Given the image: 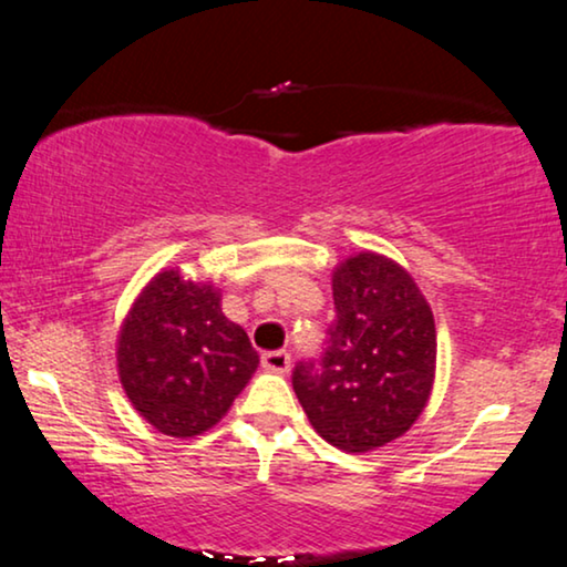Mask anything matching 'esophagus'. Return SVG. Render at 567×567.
Listing matches in <instances>:
<instances>
[{
  "label": "esophagus",
  "mask_w": 567,
  "mask_h": 567,
  "mask_svg": "<svg viewBox=\"0 0 567 567\" xmlns=\"http://www.w3.org/2000/svg\"><path fill=\"white\" fill-rule=\"evenodd\" d=\"M262 369L274 371V374H286L291 369V353L289 351H268L260 355Z\"/></svg>",
  "instance_id": "esophagus-1"
}]
</instances>
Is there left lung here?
Listing matches in <instances>:
<instances>
[{
  "label": "left lung",
  "mask_w": 567,
  "mask_h": 567,
  "mask_svg": "<svg viewBox=\"0 0 567 567\" xmlns=\"http://www.w3.org/2000/svg\"><path fill=\"white\" fill-rule=\"evenodd\" d=\"M332 299L336 320L322 351L293 367L291 384L315 431L361 454L402 436L423 413L436 324L408 270L377 252L340 262Z\"/></svg>",
  "instance_id": "8db88e82"
}]
</instances>
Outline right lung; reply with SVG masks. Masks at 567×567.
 <instances>
[{
  "mask_svg": "<svg viewBox=\"0 0 567 567\" xmlns=\"http://www.w3.org/2000/svg\"><path fill=\"white\" fill-rule=\"evenodd\" d=\"M247 332L229 322L219 291L154 276L118 338V374L134 408L167 436H198L227 413L258 369Z\"/></svg>",
  "mask_w": 567,
  "mask_h": 567,
  "instance_id": "obj_1",
  "label": "right lung"
}]
</instances>
